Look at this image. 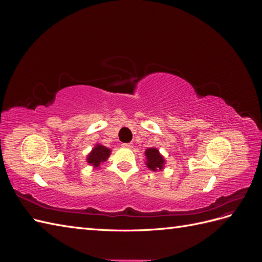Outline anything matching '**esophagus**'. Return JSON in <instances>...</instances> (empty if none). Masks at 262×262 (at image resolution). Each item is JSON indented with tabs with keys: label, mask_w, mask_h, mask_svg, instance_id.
<instances>
[{
	"label": "esophagus",
	"mask_w": 262,
	"mask_h": 262,
	"mask_svg": "<svg viewBox=\"0 0 262 262\" xmlns=\"http://www.w3.org/2000/svg\"><path fill=\"white\" fill-rule=\"evenodd\" d=\"M122 146H123V147H128V148H132V147H133V144H132V143H123Z\"/></svg>",
	"instance_id": "obj_1"
}]
</instances>
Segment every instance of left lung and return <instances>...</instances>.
Here are the masks:
<instances>
[{"instance_id": "1", "label": "left lung", "mask_w": 262, "mask_h": 262, "mask_svg": "<svg viewBox=\"0 0 262 262\" xmlns=\"http://www.w3.org/2000/svg\"><path fill=\"white\" fill-rule=\"evenodd\" d=\"M145 156H146V166L153 171L162 170L164 168L165 160L164 157L161 155L160 150L155 147L147 148L145 150Z\"/></svg>"}]
</instances>
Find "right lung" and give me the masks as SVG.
Instances as JSON below:
<instances>
[{
	"instance_id": "obj_1",
	"label": "right lung",
	"mask_w": 262,
	"mask_h": 262,
	"mask_svg": "<svg viewBox=\"0 0 262 262\" xmlns=\"http://www.w3.org/2000/svg\"><path fill=\"white\" fill-rule=\"evenodd\" d=\"M110 152H112V150H110L108 147L101 144H96L92 149V152L87 155L86 161L90 165H92L94 168H97L99 167V165L101 163H104L108 160Z\"/></svg>"
}]
</instances>
